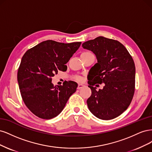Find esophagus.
Returning a JSON list of instances; mask_svg holds the SVG:
<instances>
[{
    "label": "esophagus",
    "mask_w": 152,
    "mask_h": 152,
    "mask_svg": "<svg viewBox=\"0 0 152 152\" xmlns=\"http://www.w3.org/2000/svg\"><path fill=\"white\" fill-rule=\"evenodd\" d=\"M84 86H85L84 85H83V84H81V83H80V84H78L77 89H81V88H83Z\"/></svg>",
    "instance_id": "esophagus-1"
}]
</instances>
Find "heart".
Wrapping results in <instances>:
<instances>
[{
    "mask_svg": "<svg viewBox=\"0 0 152 152\" xmlns=\"http://www.w3.org/2000/svg\"><path fill=\"white\" fill-rule=\"evenodd\" d=\"M90 53H91L90 52H83L81 54V57H84V56H85L86 55L90 54ZM75 80H77V81H81L82 80V77L80 76H75Z\"/></svg>",
    "mask_w": 152,
    "mask_h": 152,
    "instance_id": "b5f03b06",
    "label": "heart"
}]
</instances>
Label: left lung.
Returning a JSON list of instances; mask_svg holds the SVG:
<instances>
[{
  "label": "left lung",
  "mask_w": 152,
  "mask_h": 152,
  "mask_svg": "<svg viewBox=\"0 0 152 152\" xmlns=\"http://www.w3.org/2000/svg\"><path fill=\"white\" fill-rule=\"evenodd\" d=\"M82 47L91 51L97 59L88 78L91 90L86 101L88 109L99 119H114L128 109L134 95L136 70L133 58L119 42L104 37L85 42ZM102 82L105 86L97 91L93 85Z\"/></svg>",
  "instance_id": "1"
}]
</instances>
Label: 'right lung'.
<instances>
[{
  "label": "right lung",
  "mask_w": 152,
  "mask_h": 152,
  "mask_svg": "<svg viewBox=\"0 0 152 152\" xmlns=\"http://www.w3.org/2000/svg\"><path fill=\"white\" fill-rule=\"evenodd\" d=\"M81 42L64 43L46 40L27 50L18 72V82L23 100L33 114L43 119L59 114L77 84L66 81L54 86L52 77L58 71L67 70L66 64Z\"/></svg>",
  "instance_id": "obj_1"
}]
</instances>
